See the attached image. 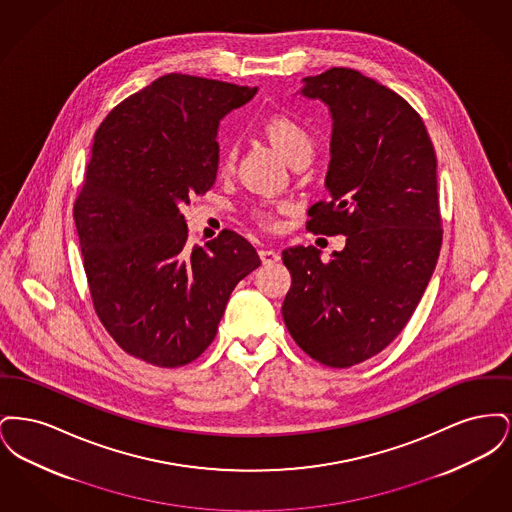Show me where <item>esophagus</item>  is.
Masks as SVG:
<instances>
[{
	"label": "esophagus",
	"mask_w": 512,
	"mask_h": 512,
	"mask_svg": "<svg viewBox=\"0 0 512 512\" xmlns=\"http://www.w3.org/2000/svg\"><path fill=\"white\" fill-rule=\"evenodd\" d=\"M259 257H261L263 265H274V263L280 261V253L274 251V249H268V247L259 251Z\"/></svg>",
	"instance_id": "1"
}]
</instances>
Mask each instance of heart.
I'll return each mask as SVG.
<instances>
[{
    "label": "heart",
    "mask_w": 512,
    "mask_h": 512,
    "mask_svg": "<svg viewBox=\"0 0 512 512\" xmlns=\"http://www.w3.org/2000/svg\"><path fill=\"white\" fill-rule=\"evenodd\" d=\"M263 132L268 138V142L274 146V149L290 163H303L311 161L315 153V140L311 132L303 126V122L293 119L290 115H272L265 121ZM224 167H232V153H226ZM255 219L263 224H274V215L268 209H255Z\"/></svg>",
    "instance_id": "b5f03b06"
}]
</instances>
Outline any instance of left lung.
<instances>
[{"mask_svg": "<svg viewBox=\"0 0 512 512\" xmlns=\"http://www.w3.org/2000/svg\"><path fill=\"white\" fill-rule=\"evenodd\" d=\"M301 94L328 105L334 128L307 228L345 236L330 261L317 247L282 251L292 274L282 317L295 343L332 368L386 349L413 317L441 249L438 159L413 107L353 69L303 78Z\"/></svg>", "mask_w": 512, "mask_h": 512, "instance_id": "left-lung-1", "label": "left lung"}]
</instances>
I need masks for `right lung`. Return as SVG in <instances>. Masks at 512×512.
<instances>
[{
	"label": "right lung",
	"mask_w": 512,
	"mask_h": 512,
	"mask_svg": "<svg viewBox=\"0 0 512 512\" xmlns=\"http://www.w3.org/2000/svg\"><path fill=\"white\" fill-rule=\"evenodd\" d=\"M257 88L171 73L99 124L74 222L94 309L111 338L149 365L195 361L230 293L261 265L244 236L188 245L180 205L213 188L217 130Z\"/></svg>",
	"instance_id": "right-lung-1"
}]
</instances>
